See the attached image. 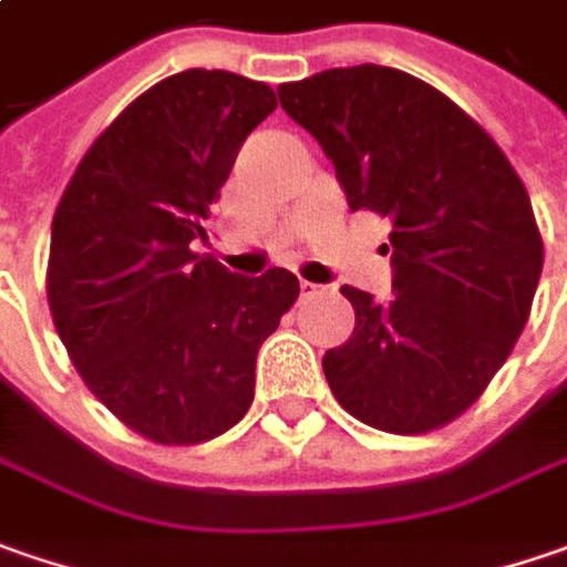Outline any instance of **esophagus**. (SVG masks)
Listing matches in <instances>:
<instances>
[{
	"instance_id": "esophagus-1",
	"label": "esophagus",
	"mask_w": 567,
	"mask_h": 567,
	"mask_svg": "<svg viewBox=\"0 0 567 567\" xmlns=\"http://www.w3.org/2000/svg\"><path fill=\"white\" fill-rule=\"evenodd\" d=\"M327 288L317 282H301V298H317V295H323Z\"/></svg>"
}]
</instances>
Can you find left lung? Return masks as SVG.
<instances>
[{
  "label": "left lung",
  "instance_id": "8db88e82",
  "mask_svg": "<svg viewBox=\"0 0 567 567\" xmlns=\"http://www.w3.org/2000/svg\"><path fill=\"white\" fill-rule=\"evenodd\" d=\"M279 101L327 152L349 209L390 218L393 298L342 285L355 330L323 355L332 396L393 434L454 422L507 361L539 285L527 186L473 116L400 69H327L279 85Z\"/></svg>",
  "mask_w": 567,
  "mask_h": 567
}]
</instances>
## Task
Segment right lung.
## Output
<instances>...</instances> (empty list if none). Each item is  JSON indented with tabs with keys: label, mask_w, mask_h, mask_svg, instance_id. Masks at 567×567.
Here are the masks:
<instances>
[{
	"label": "right lung",
	"mask_w": 567,
	"mask_h": 567,
	"mask_svg": "<svg viewBox=\"0 0 567 567\" xmlns=\"http://www.w3.org/2000/svg\"><path fill=\"white\" fill-rule=\"evenodd\" d=\"M276 111L272 87L186 69L94 138L62 193L47 298L87 390L155 444H203L254 403L257 352L301 285L235 276L196 254L237 148Z\"/></svg>",
	"instance_id": "right-lung-1"
}]
</instances>
